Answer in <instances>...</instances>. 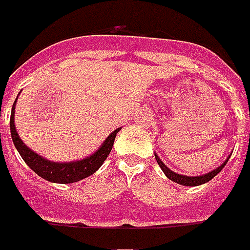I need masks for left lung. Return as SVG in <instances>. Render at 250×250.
Returning <instances> with one entry per match:
<instances>
[{
    "instance_id": "left-lung-1",
    "label": "left lung",
    "mask_w": 250,
    "mask_h": 250,
    "mask_svg": "<svg viewBox=\"0 0 250 250\" xmlns=\"http://www.w3.org/2000/svg\"><path fill=\"white\" fill-rule=\"evenodd\" d=\"M156 156V160H157V164L160 166V168L163 169V172L167 175L168 179H171V181H174V182L179 183V185H183V186H198V185H203V183H207L208 181H210L213 176H216V175L223 169V167L226 166V163H227V160L220 166V167H218L216 169H213L212 172H208V174L205 175H201V176H186V175H179L176 174V172H174V171H171L169 168L163 163V161L157 157V154H154Z\"/></svg>"
}]
</instances>
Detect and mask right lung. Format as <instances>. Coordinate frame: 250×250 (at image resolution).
Returning <instances> with one entry per match:
<instances>
[{
	"label": "right lung",
	"mask_w": 250,
	"mask_h": 250,
	"mask_svg": "<svg viewBox=\"0 0 250 250\" xmlns=\"http://www.w3.org/2000/svg\"><path fill=\"white\" fill-rule=\"evenodd\" d=\"M16 104V101H15ZM15 104L12 108L11 113V135L12 141L15 144V146L18 149V152L21 156V159L25 161V164L31 168L35 174H38L41 178L46 179L49 182L54 183H74L84 179L90 175H93L98 168L103 166V163L106 160V157L109 156L115 142V137L120 128L115 130L108 138L104 141L103 146L97 150L96 153L91 154L90 157H86L81 161H74V163H54V161L45 160L43 157H41L40 154L34 153L31 149L25 146L23 141L19 138V134L16 132L15 127Z\"/></svg>",
	"instance_id": "1"
}]
</instances>
